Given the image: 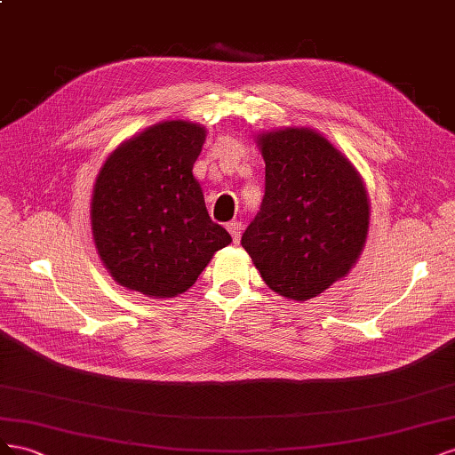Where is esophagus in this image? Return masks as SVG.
I'll use <instances>...</instances> for the list:
<instances>
[{
    "label": "esophagus",
    "instance_id": "34e87169",
    "mask_svg": "<svg viewBox=\"0 0 455 455\" xmlns=\"http://www.w3.org/2000/svg\"><path fill=\"white\" fill-rule=\"evenodd\" d=\"M227 230L230 232L232 240H235V243L240 242V236H242V223L240 220H230V223L227 225Z\"/></svg>",
    "mask_w": 455,
    "mask_h": 455
}]
</instances>
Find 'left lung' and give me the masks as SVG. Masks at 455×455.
<instances>
[{"mask_svg": "<svg viewBox=\"0 0 455 455\" xmlns=\"http://www.w3.org/2000/svg\"><path fill=\"white\" fill-rule=\"evenodd\" d=\"M257 142L265 158V196L242 248L270 290L293 301L313 299L343 278L364 248V183L313 129H280Z\"/></svg>", "mask_w": 455, "mask_h": 455, "instance_id": "obj_1", "label": "left lung"}]
</instances>
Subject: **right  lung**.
<instances>
[{
  "mask_svg": "<svg viewBox=\"0 0 455 455\" xmlns=\"http://www.w3.org/2000/svg\"><path fill=\"white\" fill-rule=\"evenodd\" d=\"M204 140L198 124L162 122L124 142L102 165L91 227L102 263L124 288L175 297L232 242L207 213L192 175Z\"/></svg>",
  "mask_w": 455,
  "mask_h": 455,
  "instance_id": "add662e5",
  "label": "right lung"
}]
</instances>
